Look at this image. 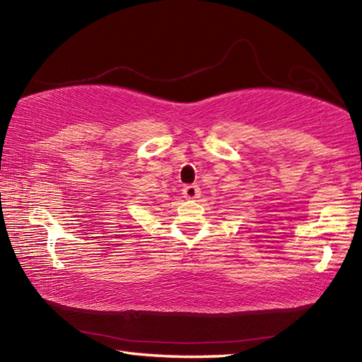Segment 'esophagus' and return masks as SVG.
Segmentation results:
<instances>
[{
  "label": "esophagus",
  "mask_w": 362,
  "mask_h": 362,
  "mask_svg": "<svg viewBox=\"0 0 362 362\" xmlns=\"http://www.w3.org/2000/svg\"><path fill=\"white\" fill-rule=\"evenodd\" d=\"M182 194L185 199H196V198H199L201 189L198 185H187V187H183Z\"/></svg>",
  "instance_id": "1"
}]
</instances>
